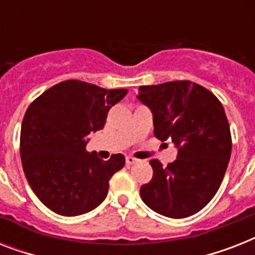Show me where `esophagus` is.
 I'll return each mask as SVG.
<instances>
[{"label":"esophagus","instance_id":"obj_1","mask_svg":"<svg viewBox=\"0 0 255 255\" xmlns=\"http://www.w3.org/2000/svg\"><path fill=\"white\" fill-rule=\"evenodd\" d=\"M137 161H139V160L135 159L133 156H127V157H126V163H127V165H132V164H136Z\"/></svg>","mask_w":255,"mask_h":255}]
</instances>
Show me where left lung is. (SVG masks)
I'll return each mask as SVG.
<instances>
[{"label": "left lung", "mask_w": 255, "mask_h": 255, "mask_svg": "<svg viewBox=\"0 0 255 255\" xmlns=\"http://www.w3.org/2000/svg\"><path fill=\"white\" fill-rule=\"evenodd\" d=\"M137 99L153 115V133L172 140L177 159L163 167L151 160L152 180L140 188L141 200L156 213L185 218L214 197L232 153V135L221 102L189 81L140 86Z\"/></svg>", "instance_id": "1"}]
</instances>
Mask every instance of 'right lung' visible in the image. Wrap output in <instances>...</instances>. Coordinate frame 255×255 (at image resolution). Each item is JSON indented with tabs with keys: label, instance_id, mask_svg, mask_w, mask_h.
Here are the masks:
<instances>
[{
	"label": "right lung",
	"instance_id": "right-lung-1",
	"mask_svg": "<svg viewBox=\"0 0 255 255\" xmlns=\"http://www.w3.org/2000/svg\"><path fill=\"white\" fill-rule=\"evenodd\" d=\"M128 90H106L65 81L46 90L26 110L21 160L29 185L42 204L61 216L95 209L108 193L112 174L126 164L122 153L104 161L86 151L91 132L102 129L112 106Z\"/></svg>",
	"mask_w": 255,
	"mask_h": 255
}]
</instances>
